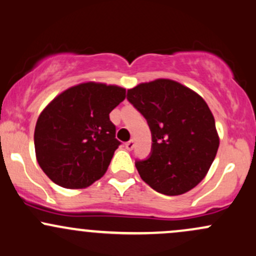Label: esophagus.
Returning <instances> with one entry per match:
<instances>
[{
	"mask_svg": "<svg viewBox=\"0 0 256 256\" xmlns=\"http://www.w3.org/2000/svg\"><path fill=\"white\" fill-rule=\"evenodd\" d=\"M134 146H136V142H134L133 139H132V140H129V142H126V148H127V150H129V151H130V150H133V148H134Z\"/></svg>",
	"mask_w": 256,
	"mask_h": 256,
	"instance_id": "1",
	"label": "esophagus"
}]
</instances>
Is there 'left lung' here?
<instances>
[{"label":"left lung","mask_w":256,"mask_h":256,"mask_svg":"<svg viewBox=\"0 0 256 256\" xmlns=\"http://www.w3.org/2000/svg\"><path fill=\"white\" fill-rule=\"evenodd\" d=\"M127 99L151 130L150 156L136 162L144 182L166 196L198 185L219 148L214 116L203 98L182 83L160 78L128 90Z\"/></svg>","instance_id":"obj_1"}]
</instances>
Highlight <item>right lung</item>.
Here are the masks:
<instances>
[{
	"mask_svg": "<svg viewBox=\"0 0 256 256\" xmlns=\"http://www.w3.org/2000/svg\"><path fill=\"white\" fill-rule=\"evenodd\" d=\"M126 98L118 86L86 82L54 98L35 128L36 158L46 175L65 188H84L108 170L120 145L110 112Z\"/></svg>",
	"mask_w": 256,
	"mask_h": 256,
	"instance_id": "add662e5",
	"label": "right lung"
}]
</instances>
